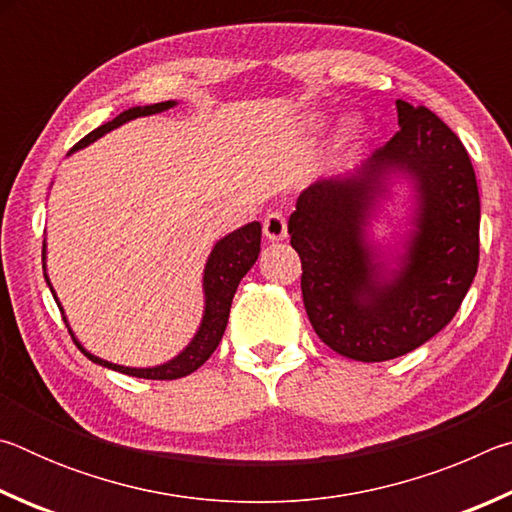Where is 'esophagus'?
<instances>
[{"label":"esophagus","instance_id":"1","mask_svg":"<svg viewBox=\"0 0 512 512\" xmlns=\"http://www.w3.org/2000/svg\"><path fill=\"white\" fill-rule=\"evenodd\" d=\"M264 237L268 241L287 239V219H284L280 212L266 214V219H264Z\"/></svg>","mask_w":512,"mask_h":512}]
</instances>
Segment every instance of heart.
<instances>
[{"instance_id": "obj_1", "label": "heart", "mask_w": 512, "mask_h": 512, "mask_svg": "<svg viewBox=\"0 0 512 512\" xmlns=\"http://www.w3.org/2000/svg\"><path fill=\"white\" fill-rule=\"evenodd\" d=\"M323 126H325V119L318 117L314 121V128H318V131H320ZM359 137H361V126L357 124V121H350V124L343 128V142H357Z\"/></svg>"}]
</instances>
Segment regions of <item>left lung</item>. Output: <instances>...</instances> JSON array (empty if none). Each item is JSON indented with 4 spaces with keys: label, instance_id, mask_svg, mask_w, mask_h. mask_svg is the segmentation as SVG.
I'll list each match as a JSON object with an SVG mask.
<instances>
[{
    "label": "left lung",
    "instance_id": "left-lung-1",
    "mask_svg": "<svg viewBox=\"0 0 512 512\" xmlns=\"http://www.w3.org/2000/svg\"><path fill=\"white\" fill-rule=\"evenodd\" d=\"M400 131L348 173L318 178L296 201L291 246L318 339L354 361L420 348L461 307L479 266L481 203L461 140L429 108L395 101ZM404 179L410 230L391 249L369 221Z\"/></svg>",
    "mask_w": 512,
    "mask_h": 512
}]
</instances>
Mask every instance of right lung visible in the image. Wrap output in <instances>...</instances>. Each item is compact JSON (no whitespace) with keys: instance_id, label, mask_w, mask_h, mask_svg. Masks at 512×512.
Returning <instances> with one entry per match:
<instances>
[{"instance_id":"right-lung-1","label":"right lung","mask_w":512,"mask_h":512,"mask_svg":"<svg viewBox=\"0 0 512 512\" xmlns=\"http://www.w3.org/2000/svg\"><path fill=\"white\" fill-rule=\"evenodd\" d=\"M173 106H178V101H162V103H153V106H135L128 108L117 115L112 121H106L99 128H94L90 135H85L83 140L74 146L69 155L74 151H81L85 146L97 142L99 137H103L115 128L124 126L126 121L137 119V117H149V115H158V112L169 110ZM259 244H262V223L253 221L237 228L230 235H225L219 239L212 248L210 257H207L205 268H203V296H205V307H203V318L201 325H198L194 339L187 343V348L183 352H178L176 357L160 363V366H151V368H131V366H119V363H112L97 357V354L88 352L81 345V341L76 339L72 327H69V320L63 311V305L58 302V296L54 287H51L49 275H47V241L42 246V268H45V280L49 284L51 293H54V300L58 302V309L63 311V318L67 323L69 334H72L74 343L79 345L81 352L88 357L90 361L99 363L103 368L117 370L121 375H131V377H140V379H180L192 375L194 370H198L203 363L212 357V352L216 350V345L221 343L225 325H228V316H230V307H232V298H235V291L239 287L241 277H244L259 257Z\"/></svg>"}]
</instances>
